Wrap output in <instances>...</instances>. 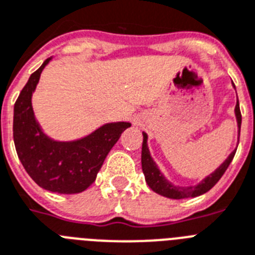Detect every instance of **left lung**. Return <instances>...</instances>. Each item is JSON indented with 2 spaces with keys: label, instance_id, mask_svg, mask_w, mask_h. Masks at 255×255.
Returning a JSON list of instances; mask_svg holds the SVG:
<instances>
[{
  "label": "left lung",
  "instance_id": "1",
  "mask_svg": "<svg viewBox=\"0 0 255 255\" xmlns=\"http://www.w3.org/2000/svg\"><path fill=\"white\" fill-rule=\"evenodd\" d=\"M236 118H237V126H239V132L241 129V111H240V105L239 99H237V105H236L235 109ZM142 149H141V166H142V173L145 175V181L148 183V186L152 188L153 191L160 194L162 196H166V198H170V199H186V198H195V196H199L202 194H206L207 191H210L211 188L216 185L219 179L223 177V174L225 173V170L228 169L229 163L232 162L233 157L236 154L235 149L233 152L229 154V157L224 162L221 163L220 166L217 167L216 170L210 174L207 178H204L200 183H198L196 186H190V187H179V186L171 185L170 182L167 181L166 178L161 174L160 169L157 167L156 162L153 161V158L150 157V153H149L148 144H146V140H148V136H146L145 132H142Z\"/></svg>",
  "mask_w": 255,
  "mask_h": 255
}]
</instances>
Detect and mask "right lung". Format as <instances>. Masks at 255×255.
Masks as SVG:
<instances>
[{
  "label": "right lung",
  "instance_id": "obj_1",
  "mask_svg": "<svg viewBox=\"0 0 255 255\" xmlns=\"http://www.w3.org/2000/svg\"><path fill=\"white\" fill-rule=\"evenodd\" d=\"M49 60L31 74L14 105V144L24 170L36 185L57 194H77L95 181L106 156L131 123H107L76 141L49 138L41 131L31 105L41 70Z\"/></svg>",
  "mask_w": 255,
  "mask_h": 255
}]
</instances>
